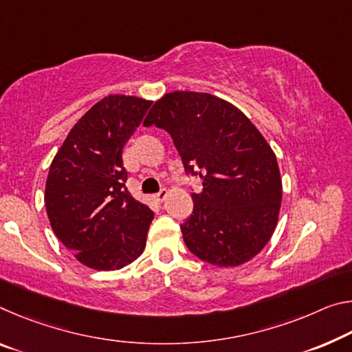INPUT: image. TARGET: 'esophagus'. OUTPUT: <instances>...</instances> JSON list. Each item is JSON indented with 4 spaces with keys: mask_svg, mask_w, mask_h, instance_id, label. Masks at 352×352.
I'll return each instance as SVG.
<instances>
[{
    "mask_svg": "<svg viewBox=\"0 0 352 352\" xmlns=\"http://www.w3.org/2000/svg\"><path fill=\"white\" fill-rule=\"evenodd\" d=\"M167 194H169V192H167V189H166V188H163V189H161L160 192H156V194H155V199H156V200H160V202H163V200L167 197Z\"/></svg>",
    "mask_w": 352,
    "mask_h": 352,
    "instance_id": "1",
    "label": "esophagus"
}]
</instances>
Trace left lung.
<instances>
[{"instance_id":"8db88e82","label":"left lung","mask_w":352,"mask_h":352,"mask_svg":"<svg viewBox=\"0 0 352 352\" xmlns=\"http://www.w3.org/2000/svg\"><path fill=\"white\" fill-rule=\"evenodd\" d=\"M169 133L186 174L202 178L182 233L200 260L216 266L249 261L270 241L282 180L266 139L236 106L211 94H166L144 120Z\"/></svg>"}]
</instances>
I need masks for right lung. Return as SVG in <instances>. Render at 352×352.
<instances>
[{"label": "right lung", "mask_w": 352, "mask_h": 352, "mask_svg": "<svg viewBox=\"0 0 352 352\" xmlns=\"http://www.w3.org/2000/svg\"><path fill=\"white\" fill-rule=\"evenodd\" d=\"M152 102L108 96L76 122L50 166L45 206L59 241L92 270H120L144 252L153 211L125 188L122 152Z\"/></svg>", "instance_id": "obj_1"}]
</instances>
